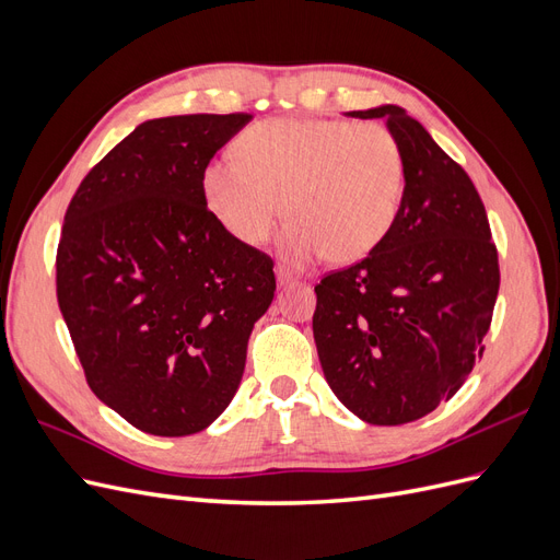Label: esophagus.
I'll return each instance as SVG.
<instances>
[{
  "label": "esophagus",
  "mask_w": 560,
  "mask_h": 560,
  "mask_svg": "<svg viewBox=\"0 0 560 560\" xmlns=\"http://www.w3.org/2000/svg\"><path fill=\"white\" fill-rule=\"evenodd\" d=\"M276 278H278V284H280V287L296 282V278H294L292 270H290V268H284V266H278V268H276Z\"/></svg>",
  "instance_id": "obj_1"
}]
</instances>
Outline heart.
<instances>
[{"mask_svg": "<svg viewBox=\"0 0 560 560\" xmlns=\"http://www.w3.org/2000/svg\"><path fill=\"white\" fill-rule=\"evenodd\" d=\"M235 154L202 171V196L235 241L257 247L278 219H292L282 254L308 264L369 257L393 231L406 191L397 135L381 124L334 118H270L245 128Z\"/></svg>", "mask_w": 560, "mask_h": 560, "instance_id": "obj_1", "label": "heart"}]
</instances>
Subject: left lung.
I'll use <instances>...</instances> for the list:
<instances>
[{"instance_id":"left-lung-1","label":"left lung","mask_w":560,"mask_h":560,"mask_svg":"<svg viewBox=\"0 0 560 560\" xmlns=\"http://www.w3.org/2000/svg\"><path fill=\"white\" fill-rule=\"evenodd\" d=\"M385 118L406 159L387 238L315 287L313 336L334 395L369 425H404L448 401L483 352L500 290L498 249L467 173L397 105Z\"/></svg>"}]
</instances>
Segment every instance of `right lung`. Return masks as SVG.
<instances>
[{"instance_id":"add662e5","label":"right lung","mask_w":560,"mask_h":560,"mask_svg":"<svg viewBox=\"0 0 560 560\" xmlns=\"http://www.w3.org/2000/svg\"><path fill=\"white\" fill-rule=\"evenodd\" d=\"M249 121L151 118L83 177L65 212L60 313L95 397L147 434H196L224 413L273 301V261L217 222L200 184Z\"/></svg>"}]
</instances>
